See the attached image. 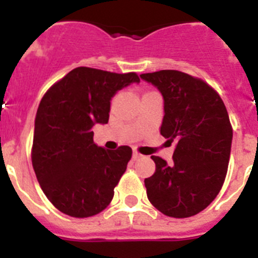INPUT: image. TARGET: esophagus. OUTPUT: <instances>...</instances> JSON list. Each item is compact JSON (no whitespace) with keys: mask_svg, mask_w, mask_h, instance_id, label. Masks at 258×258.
Masks as SVG:
<instances>
[{"mask_svg":"<svg viewBox=\"0 0 258 258\" xmlns=\"http://www.w3.org/2000/svg\"><path fill=\"white\" fill-rule=\"evenodd\" d=\"M141 157H142V155H141L138 151H136V150H134V151H133V160H138V159H141Z\"/></svg>","mask_w":258,"mask_h":258,"instance_id":"obj_1","label":"esophagus"}]
</instances>
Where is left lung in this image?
<instances>
[{
  "mask_svg": "<svg viewBox=\"0 0 258 258\" xmlns=\"http://www.w3.org/2000/svg\"><path fill=\"white\" fill-rule=\"evenodd\" d=\"M164 98L160 134L175 141L173 161L159 156L155 173L145 179L147 198L165 216H195L222 187L231 151L232 127L218 93L203 80L175 70L142 74Z\"/></svg>",
  "mask_w": 258,
  "mask_h": 258,
  "instance_id": "8db88e82",
  "label": "left lung"
}]
</instances>
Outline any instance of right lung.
<instances>
[{"instance_id":"obj_1","label":"right lung","mask_w":258,"mask_h":258,"mask_svg":"<svg viewBox=\"0 0 258 258\" xmlns=\"http://www.w3.org/2000/svg\"><path fill=\"white\" fill-rule=\"evenodd\" d=\"M134 72L77 67L45 93L35 120L32 165L52 206L71 217L95 216L107 208L132 157L129 146L106 150L93 141L92 127L107 124L113 95Z\"/></svg>"}]
</instances>
